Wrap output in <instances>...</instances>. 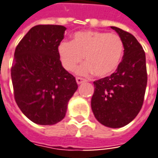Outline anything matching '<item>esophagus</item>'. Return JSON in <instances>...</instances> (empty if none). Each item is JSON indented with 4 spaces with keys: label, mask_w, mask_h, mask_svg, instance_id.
<instances>
[{
    "label": "esophagus",
    "mask_w": 158,
    "mask_h": 158,
    "mask_svg": "<svg viewBox=\"0 0 158 158\" xmlns=\"http://www.w3.org/2000/svg\"><path fill=\"white\" fill-rule=\"evenodd\" d=\"M84 81H85V80H84V79H82V78H79V77L76 78V82H77V84H78V85H80V84H82Z\"/></svg>",
    "instance_id": "esophagus-1"
}]
</instances>
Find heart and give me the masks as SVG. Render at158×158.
<instances>
[{
  "label": "heart",
  "mask_w": 158,
  "mask_h": 158,
  "mask_svg": "<svg viewBox=\"0 0 158 158\" xmlns=\"http://www.w3.org/2000/svg\"><path fill=\"white\" fill-rule=\"evenodd\" d=\"M58 53L65 70L73 71L85 58V63L76 70L78 74L94 73L98 78H106L119 66L124 55V42L118 34L79 31L72 36L71 42L60 43Z\"/></svg>",
  "instance_id": "heart-1"
}]
</instances>
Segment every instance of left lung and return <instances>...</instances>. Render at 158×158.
<instances>
[{
  "instance_id": "left-lung-1",
  "label": "left lung",
  "mask_w": 158,
  "mask_h": 158,
  "mask_svg": "<svg viewBox=\"0 0 158 158\" xmlns=\"http://www.w3.org/2000/svg\"><path fill=\"white\" fill-rule=\"evenodd\" d=\"M124 42V56L114 73L93 82L91 106L105 126L120 128L132 121L142 108L147 85L145 53L137 39L116 27Z\"/></svg>"
}]
</instances>
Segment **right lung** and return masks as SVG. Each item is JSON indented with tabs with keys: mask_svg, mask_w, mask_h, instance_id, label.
I'll list each match as a JSON object with an SVG mask.
<instances>
[{
	"mask_svg": "<svg viewBox=\"0 0 158 158\" xmlns=\"http://www.w3.org/2000/svg\"><path fill=\"white\" fill-rule=\"evenodd\" d=\"M65 29L60 25L35 26L16 47L11 68L15 98L22 113L35 124L61 121L78 89L58 53Z\"/></svg>",
	"mask_w": 158,
	"mask_h": 158,
	"instance_id": "right-lung-1",
	"label": "right lung"
}]
</instances>
